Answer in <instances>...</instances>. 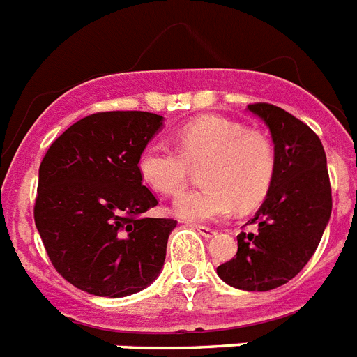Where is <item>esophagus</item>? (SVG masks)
I'll use <instances>...</instances> for the list:
<instances>
[{
	"label": "esophagus",
	"mask_w": 357,
	"mask_h": 357,
	"mask_svg": "<svg viewBox=\"0 0 357 357\" xmlns=\"http://www.w3.org/2000/svg\"><path fill=\"white\" fill-rule=\"evenodd\" d=\"M191 228L197 229V231H199V234L202 235V237H206V238H211V237H215V235H217V231H215V229H211V228H208V226L191 225Z\"/></svg>",
	"instance_id": "1"
}]
</instances>
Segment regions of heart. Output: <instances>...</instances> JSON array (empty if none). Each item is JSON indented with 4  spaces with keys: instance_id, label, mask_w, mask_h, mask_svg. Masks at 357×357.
<instances>
[{
    "instance_id": "obj_1",
    "label": "heart",
    "mask_w": 357,
    "mask_h": 357,
    "mask_svg": "<svg viewBox=\"0 0 357 357\" xmlns=\"http://www.w3.org/2000/svg\"><path fill=\"white\" fill-rule=\"evenodd\" d=\"M178 151L151 144L138 158V173L153 191L176 195L191 169L204 166L206 188L185 191L173 202V213L190 222H213L257 206L275 176V147L264 132L246 129L235 120L204 114L176 131Z\"/></svg>"
}]
</instances>
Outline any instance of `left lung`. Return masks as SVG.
<instances>
[{
    "label": "left lung",
    "mask_w": 357,
    "mask_h": 357,
    "mask_svg": "<svg viewBox=\"0 0 357 357\" xmlns=\"http://www.w3.org/2000/svg\"><path fill=\"white\" fill-rule=\"evenodd\" d=\"M272 132L275 176L252 222L255 234L237 235V253L217 268L219 278L238 290L266 291L301 272L316 252L332 213L326 155L306 123L272 104H250Z\"/></svg>",
    "instance_id": "obj_1"
}]
</instances>
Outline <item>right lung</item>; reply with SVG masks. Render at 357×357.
Returning a JSON list of instances; mask_svg holds the SVG:
<instances>
[{
  "label": "right lung",
  "instance_id": "obj_1",
  "mask_svg": "<svg viewBox=\"0 0 357 357\" xmlns=\"http://www.w3.org/2000/svg\"><path fill=\"white\" fill-rule=\"evenodd\" d=\"M160 114L94 113L73 123L40 164L34 222L61 278L100 297H126L158 278L173 219L146 211L158 200L142 185L138 158Z\"/></svg>",
  "mask_w": 357,
  "mask_h": 357
}]
</instances>
